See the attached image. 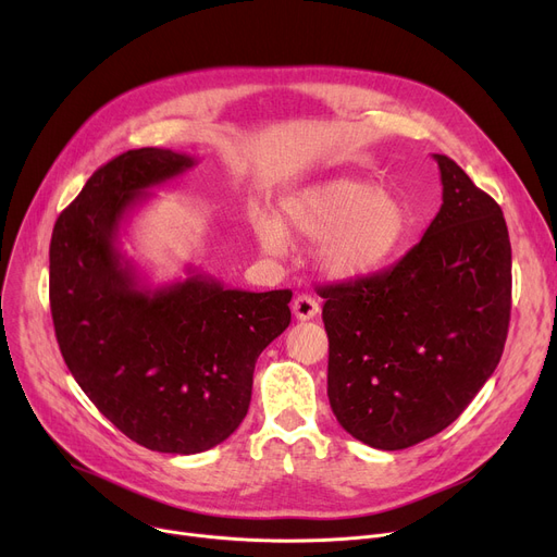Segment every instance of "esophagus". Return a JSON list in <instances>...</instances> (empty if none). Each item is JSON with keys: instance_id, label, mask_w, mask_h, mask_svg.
Segmentation results:
<instances>
[{"instance_id": "34e87169", "label": "esophagus", "mask_w": 557, "mask_h": 557, "mask_svg": "<svg viewBox=\"0 0 557 557\" xmlns=\"http://www.w3.org/2000/svg\"><path fill=\"white\" fill-rule=\"evenodd\" d=\"M318 311H320V307H318L315 298H311V296L302 294L294 300V313L298 320H311Z\"/></svg>"}]
</instances>
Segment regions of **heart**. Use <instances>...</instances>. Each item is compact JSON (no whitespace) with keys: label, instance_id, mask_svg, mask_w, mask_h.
<instances>
[{"label":"heart","instance_id":"1","mask_svg":"<svg viewBox=\"0 0 557 557\" xmlns=\"http://www.w3.org/2000/svg\"><path fill=\"white\" fill-rule=\"evenodd\" d=\"M286 234L318 239L315 267L327 277L349 282L379 271L408 234V212L388 189L357 178H330L290 194L280 205V223L255 221L263 252L280 255Z\"/></svg>","mask_w":557,"mask_h":557}]
</instances>
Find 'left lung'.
Here are the masks:
<instances>
[{
  "instance_id": "1",
  "label": "left lung",
  "mask_w": 557,
  "mask_h": 557,
  "mask_svg": "<svg viewBox=\"0 0 557 557\" xmlns=\"http://www.w3.org/2000/svg\"><path fill=\"white\" fill-rule=\"evenodd\" d=\"M443 205L391 269L320 286L330 338L327 395L338 424L384 451L447 429L492 376L510 323L506 219L451 158Z\"/></svg>"
}]
</instances>
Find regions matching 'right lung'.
<instances>
[{
    "label": "right lung",
    "mask_w": 557,
    "mask_h": 557,
    "mask_svg": "<svg viewBox=\"0 0 557 557\" xmlns=\"http://www.w3.org/2000/svg\"><path fill=\"white\" fill-rule=\"evenodd\" d=\"M194 164L153 146L116 156L58 216L49 246L51 318L76 384L133 443L183 456L244 422L257 357L288 327L294 296L225 288L196 269L144 284L120 248L122 223Z\"/></svg>",
    "instance_id": "1"
}]
</instances>
